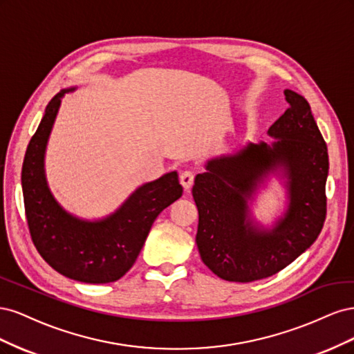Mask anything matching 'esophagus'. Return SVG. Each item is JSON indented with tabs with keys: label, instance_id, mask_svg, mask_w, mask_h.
Segmentation results:
<instances>
[{
	"label": "esophagus",
	"instance_id": "34e87169",
	"mask_svg": "<svg viewBox=\"0 0 354 354\" xmlns=\"http://www.w3.org/2000/svg\"><path fill=\"white\" fill-rule=\"evenodd\" d=\"M194 180H195V176L192 171H183V173L180 174V183L185 190L192 189V186H194Z\"/></svg>",
	"mask_w": 354,
	"mask_h": 354
}]
</instances>
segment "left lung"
Segmentation results:
<instances>
[{
	"instance_id": "8db88e82",
	"label": "left lung",
	"mask_w": 354,
	"mask_h": 354,
	"mask_svg": "<svg viewBox=\"0 0 354 354\" xmlns=\"http://www.w3.org/2000/svg\"><path fill=\"white\" fill-rule=\"evenodd\" d=\"M289 108L267 134L211 158L192 195L199 212L196 245L202 261L229 282H252L291 264L317 239L326 216L328 149L308 102L285 90ZM270 176L284 180L287 208L272 226L253 220L250 202Z\"/></svg>"
}]
</instances>
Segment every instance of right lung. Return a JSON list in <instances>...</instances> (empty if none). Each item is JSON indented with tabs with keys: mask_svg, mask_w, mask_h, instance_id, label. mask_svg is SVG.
Segmentation results:
<instances>
[{
	"mask_svg": "<svg viewBox=\"0 0 354 354\" xmlns=\"http://www.w3.org/2000/svg\"><path fill=\"white\" fill-rule=\"evenodd\" d=\"M51 99L34 137L28 145L22 167V189L32 241L53 269L84 283H109L131 269L153 221L183 187L177 171L138 186L109 216L87 220L73 216L53 196L46 176L48 138L65 94Z\"/></svg>",
	"mask_w": 354,
	"mask_h": 354,
	"instance_id": "right-lung-1",
	"label": "right lung"
}]
</instances>
